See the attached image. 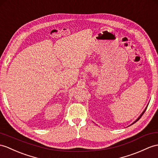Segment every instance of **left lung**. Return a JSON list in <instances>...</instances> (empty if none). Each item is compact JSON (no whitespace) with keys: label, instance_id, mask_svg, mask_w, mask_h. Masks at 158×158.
<instances>
[{"label":"left lung","instance_id":"obj_1","mask_svg":"<svg viewBox=\"0 0 158 158\" xmlns=\"http://www.w3.org/2000/svg\"><path fill=\"white\" fill-rule=\"evenodd\" d=\"M148 106H146V108H145V110H143V113H141V115H140V116H139V117H138V118H137V120H136V121H135V122H134V123H132V124H134V123H135V122H137V121H138V120H139V118H141V117H142V115H143V114H144V113H145V110H146V109H147V108H148Z\"/></svg>","mask_w":158,"mask_h":158}]
</instances>
